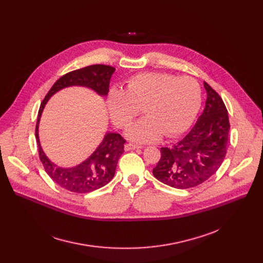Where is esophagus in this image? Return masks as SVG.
<instances>
[{
    "label": "esophagus",
    "mask_w": 263,
    "mask_h": 263,
    "mask_svg": "<svg viewBox=\"0 0 263 263\" xmlns=\"http://www.w3.org/2000/svg\"><path fill=\"white\" fill-rule=\"evenodd\" d=\"M140 147H141V145L135 144V143H132V142H129V143L125 144L126 151H130V149H136V148H140Z\"/></svg>",
    "instance_id": "obj_1"
}]
</instances>
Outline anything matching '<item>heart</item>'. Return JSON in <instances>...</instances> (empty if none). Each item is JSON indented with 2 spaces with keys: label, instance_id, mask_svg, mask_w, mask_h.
<instances>
[{
  "label": "heart",
  "instance_id": "b5f03b06",
  "mask_svg": "<svg viewBox=\"0 0 263 263\" xmlns=\"http://www.w3.org/2000/svg\"><path fill=\"white\" fill-rule=\"evenodd\" d=\"M201 86L190 76L168 72H141L131 77L124 91L112 89L107 99L110 118L126 128L141 112L145 117L129 127V138L152 142L163 134L175 137L195 121L201 107Z\"/></svg>",
  "mask_w": 263,
  "mask_h": 263
}]
</instances>
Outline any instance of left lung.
I'll list each match as a JSON object with an SVG mask.
<instances>
[{
  "mask_svg": "<svg viewBox=\"0 0 263 263\" xmlns=\"http://www.w3.org/2000/svg\"><path fill=\"white\" fill-rule=\"evenodd\" d=\"M206 105L197 123L182 140L161 147V157L153 168L160 182L186 190L208 180L221 165L227 153L230 123L228 110L219 95L204 82Z\"/></svg>",
  "mask_w": 263,
  "mask_h": 263,
  "instance_id": "left-lung-1",
  "label": "left lung"
}]
</instances>
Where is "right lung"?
<instances>
[{"mask_svg": "<svg viewBox=\"0 0 263 263\" xmlns=\"http://www.w3.org/2000/svg\"><path fill=\"white\" fill-rule=\"evenodd\" d=\"M116 68L106 64H92L71 70L60 77L43 100L37 117L35 136L39 144L40 159L50 178L62 189L71 193L86 194L101 189L115 177L126 139L119 133H107L96 151L84 162L71 168H62L52 163L45 155L39 139V124L45 105L56 91L71 85L86 86L102 96L109 91L111 74Z\"/></svg>", "mask_w": 263, "mask_h": 263, "instance_id": "obj_1", "label": "right lung"}]
</instances>
